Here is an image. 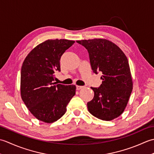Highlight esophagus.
<instances>
[{"mask_svg":"<svg viewBox=\"0 0 154 154\" xmlns=\"http://www.w3.org/2000/svg\"><path fill=\"white\" fill-rule=\"evenodd\" d=\"M82 88H83V86H79V85H77V86H76L77 90H80V89H82Z\"/></svg>","mask_w":154,"mask_h":154,"instance_id":"esophagus-1","label":"esophagus"}]
</instances>
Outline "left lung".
<instances>
[{
    "instance_id": "8db88e82",
    "label": "left lung",
    "mask_w": 154,
    "mask_h": 154,
    "mask_svg": "<svg viewBox=\"0 0 154 154\" xmlns=\"http://www.w3.org/2000/svg\"><path fill=\"white\" fill-rule=\"evenodd\" d=\"M76 42L87 50L93 73H103L100 87H91L94 97L87 103L88 110L100 120L116 119L125 109L132 91L126 56L116 45L104 39Z\"/></svg>"
}]
</instances>
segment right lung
I'll use <instances>...</instances> for the list:
<instances>
[{"label": "right lung", "mask_w": 154, "mask_h": 154, "mask_svg": "<svg viewBox=\"0 0 154 154\" xmlns=\"http://www.w3.org/2000/svg\"><path fill=\"white\" fill-rule=\"evenodd\" d=\"M74 43L63 39L46 40L33 49L23 62L21 97L39 120L52 123L60 119L75 94L76 87L73 85L54 83L55 73L61 71V57Z\"/></svg>", "instance_id": "1"}]
</instances>
